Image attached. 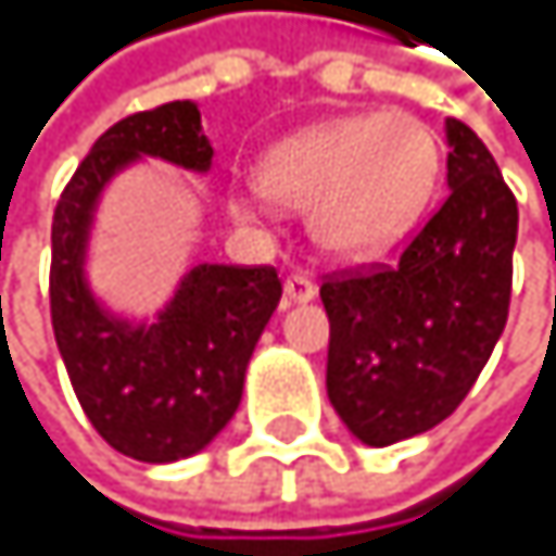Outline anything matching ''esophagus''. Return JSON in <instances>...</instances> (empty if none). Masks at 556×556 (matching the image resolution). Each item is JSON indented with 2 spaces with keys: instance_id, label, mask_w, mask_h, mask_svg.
<instances>
[{
  "instance_id": "obj_1",
  "label": "esophagus",
  "mask_w": 556,
  "mask_h": 556,
  "mask_svg": "<svg viewBox=\"0 0 556 556\" xmlns=\"http://www.w3.org/2000/svg\"><path fill=\"white\" fill-rule=\"evenodd\" d=\"M313 296H316L313 280H306V276H300V273L287 276V283H283V306H296V303H306Z\"/></svg>"
}]
</instances>
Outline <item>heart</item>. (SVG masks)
Here are the masks:
<instances>
[{"label": "heart", "instance_id": "b5f03b06", "mask_svg": "<svg viewBox=\"0 0 556 556\" xmlns=\"http://www.w3.org/2000/svg\"><path fill=\"white\" fill-rule=\"evenodd\" d=\"M440 179V142L410 113H359L276 142L256 163L260 193L306 210L313 243L343 260L387 250L427 210ZM237 219H260L256 197L232 200Z\"/></svg>", "mask_w": 556, "mask_h": 556}]
</instances>
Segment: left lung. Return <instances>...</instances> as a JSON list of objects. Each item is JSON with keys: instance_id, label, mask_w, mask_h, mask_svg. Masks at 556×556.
<instances>
[{"instance_id": "8db88e82", "label": "left lung", "mask_w": 556, "mask_h": 556, "mask_svg": "<svg viewBox=\"0 0 556 556\" xmlns=\"http://www.w3.org/2000/svg\"><path fill=\"white\" fill-rule=\"evenodd\" d=\"M443 206L393 266L333 273L327 396L346 430L390 446L451 417L494 353L514 283L517 200L480 136L446 119Z\"/></svg>"}]
</instances>
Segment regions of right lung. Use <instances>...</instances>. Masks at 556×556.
<instances>
[{
	"mask_svg": "<svg viewBox=\"0 0 556 556\" xmlns=\"http://www.w3.org/2000/svg\"><path fill=\"white\" fill-rule=\"evenodd\" d=\"M139 156L206 173L213 146L197 102H166L105 129L52 216L49 309L55 346L96 433L142 464L200 454L232 420L256 340L283 296L273 266L200 263L156 324L102 309L86 283L92 213L105 182Z\"/></svg>",
	"mask_w": 556,
	"mask_h": 556,
	"instance_id": "1",
	"label": "right lung"
}]
</instances>
